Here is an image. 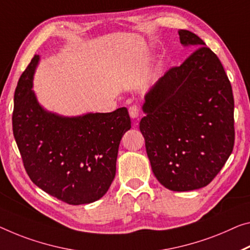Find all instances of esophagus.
I'll return each mask as SVG.
<instances>
[{
    "label": "esophagus",
    "instance_id": "esophagus-1",
    "mask_svg": "<svg viewBox=\"0 0 250 250\" xmlns=\"http://www.w3.org/2000/svg\"><path fill=\"white\" fill-rule=\"evenodd\" d=\"M128 113L132 118H137L138 115H140V107L137 105H132L128 108Z\"/></svg>",
    "mask_w": 250,
    "mask_h": 250
}]
</instances>
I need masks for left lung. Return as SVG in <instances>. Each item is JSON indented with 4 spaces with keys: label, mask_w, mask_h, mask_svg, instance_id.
Instances as JSON below:
<instances>
[{
    "label": "left lung",
    "mask_w": 250,
    "mask_h": 250,
    "mask_svg": "<svg viewBox=\"0 0 250 250\" xmlns=\"http://www.w3.org/2000/svg\"><path fill=\"white\" fill-rule=\"evenodd\" d=\"M179 36L197 49L145 95L140 129L156 179L182 192L208 186L227 162L235 144V104L216 53L197 34L180 30Z\"/></svg>",
    "instance_id": "1"
}]
</instances>
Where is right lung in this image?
Returning <instances> with one entry per match:
<instances>
[{
  "label": "right lung",
  "instance_id": "1",
  "mask_svg": "<svg viewBox=\"0 0 250 250\" xmlns=\"http://www.w3.org/2000/svg\"><path fill=\"white\" fill-rule=\"evenodd\" d=\"M39 56L23 71L14 93L13 135L31 181L68 205H85L108 191L118 147L130 128L127 108L64 117L38 103L32 80Z\"/></svg>",
  "mask_w": 250,
  "mask_h": 250
}]
</instances>
